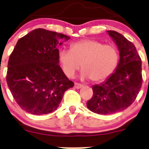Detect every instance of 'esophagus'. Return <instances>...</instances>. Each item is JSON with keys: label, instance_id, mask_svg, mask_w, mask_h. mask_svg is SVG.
Returning a JSON list of instances; mask_svg holds the SVG:
<instances>
[{"label": "esophagus", "instance_id": "1", "mask_svg": "<svg viewBox=\"0 0 149 149\" xmlns=\"http://www.w3.org/2000/svg\"><path fill=\"white\" fill-rule=\"evenodd\" d=\"M82 86H83V85H82V84H79V83H75L74 84V87L76 88H81Z\"/></svg>", "mask_w": 149, "mask_h": 149}]
</instances>
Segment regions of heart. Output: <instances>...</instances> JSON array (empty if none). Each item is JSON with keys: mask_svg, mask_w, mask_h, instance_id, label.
Returning a JSON list of instances; mask_svg holds the SVG:
<instances>
[{"mask_svg": "<svg viewBox=\"0 0 149 149\" xmlns=\"http://www.w3.org/2000/svg\"><path fill=\"white\" fill-rule=\"evenodd\" d=\"M58 59L68 78H73L81 65V79L100 82L114 73L119 61V53L112 45L87 39L70 45V50L60 51Z\"/></svg>", "mask_w": 149, "mask_h": 149, "instance_id": "heart-1", "label": "heart"}]
</instances>
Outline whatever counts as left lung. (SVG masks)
<instances>
[{
  "label": "left lung",
  "instance_id": "8db88e82",
  "mask_svg": "<svg viewBox=\"0 0 149 149\" xmlns=\"http://www.w3.org/2000/svg\"><path fill=\"white\" fill-rule=\"evenodd\" d=\"M120 51L116 70L100 85L93 86L88 109L100 115L124 110L136 100L142 86V62L134 45L115 31H107Z\"/></svg>",
  "mask_w": 149,
  "mask_h": 149
}]
</instances>
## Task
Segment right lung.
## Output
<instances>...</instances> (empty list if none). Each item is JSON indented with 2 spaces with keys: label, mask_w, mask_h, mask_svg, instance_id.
I'll use <instances>...</instances> for the list:
<instances>
[{
  "label": "right lung",
  "mask_w": 149,
  "mask_h": 149,
  "mask_svg": "<svg viewBox=\"0 0 149 149\" xmlns=\"http://www.w3.org/2000/svg\"><path fill=\"white\" fill-rule=\"evenodd\" d=\"M70 39L36 29L19 39L10 55L6 81L21 108L32 115L55 111L64 92L74 85L59 65L58 47Z\"/></svg>",
  "instance_id": "obj_1"
}]
</instances>
